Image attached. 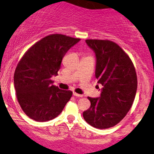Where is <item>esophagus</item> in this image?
I'll return each instance as SVG.
<instances>
[{
  "label": "esophagus",
  "mask_w": 154,
  "mask_h": 154,
  "mask_svg": "<svg viewBox=\"0 0 154 154\" xmlns=\"http://www.w3.org/2000/svg\"><path fill=\"white\" fill-rule=\"evenodd\" d=\"M73 94H74V96H75V97H84V95L79 94V93H75V92H74V93H73Z\"/></svg>",
  "instance_id": "1"
}]
</instances>
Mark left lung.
I'll return each instance as SVG.
<instances>
[{
  "label": "left lung",
  "mask_w": 154,
  "mask_h": 154,
  "mask_svg": "<svg viewBox=\"0 0 154 154\" xmlns=\"http://www.w3.org/2000/svg\"><path fill=\"white\" fill-rule=\"evenodd\" d=\"M86 42L96 53V77L103 87L100 97H87L91 105L83 116L96 128H109L120 122L131 108L137 92V74L128 54L116 42L101 39Z\"/></svg>",
  "instance_id": "obj_1"
}]
</instances>
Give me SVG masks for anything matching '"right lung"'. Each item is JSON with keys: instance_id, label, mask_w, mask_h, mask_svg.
<instances>
[{"instance_id": "add662e5", "label": "right lung", "mask_w": 154, "mask_h": 154, "mask_svg": "<svg viewBox=\"0 0 154 154\" xmlns=\"http://www.w3.org/2000/svg\"><path fill=\"white\" fill-rule=\"evenodd\" d=\"M61 34H51L32 45L19 61L14 80L16 95L23 111L36 122L57 117L72 97L70 90L52 85L66 52L80 41Z\"/></svg>"}]
</instances>
